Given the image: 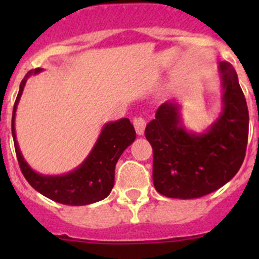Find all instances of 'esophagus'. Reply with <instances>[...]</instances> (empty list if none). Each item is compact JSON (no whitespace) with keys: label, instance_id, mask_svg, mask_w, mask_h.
Listing matches in <instances>:
<instances>
[{"label":"esophagus","instance_id":"1","mask_svg":"<svg viewBox=\"0 0 259 259\" xmlns=\"http://www.w3.org/2000/svg\"><path fill=\"white\" fill-rule=\"evenodd\" d=\"M133 124H134L135 132H137L138 135H143V134H144L146 122H145V120L143 119L142 116H135L134 120H133Z\"/></svg>","mask_w":259,"mask_h":259}]
</instances>
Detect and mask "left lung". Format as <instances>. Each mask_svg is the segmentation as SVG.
I'll use <instances>...</instances> for the list:
<instances>
[{"instance_id":"obj_1","label":"left lung","mask_w":259,"mask_h":259,"mask_svg":"<svg viewBox=\"0 0 259 259\" xmlns=\"http://www.w3.org/2000/svg\"><path fill=\"white\" fill-rule=\"evenodd\" d=\"M223 111L203 134L185 130L177 103H164L145 127L153 148V183L168 198L192 199L223 187L241 168L248 142V115L238 76L229 62L219 64Z\"/></svg>"}]
</instances>
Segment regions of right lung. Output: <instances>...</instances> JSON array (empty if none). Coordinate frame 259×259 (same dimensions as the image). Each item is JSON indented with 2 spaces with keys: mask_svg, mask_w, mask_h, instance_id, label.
I'll return each mask as SVG.
<instances>
[{
  "mask_svg": "<svg viewBox=\"0 0 259 259\" xmlns=\"http://www.w3.org/2000/svg\"><path fill=\"white\" fill-rule=\"evenodd\" d=\"M41 69L30 70L20 83L12 113V137L21 171L33 189L54 202L66 205H86L103 200L110 194L114 187L115 165L122 151L137 138L134 126L129 119L108 122L101 130L98 142L88 158L75 170L64 176H42L30 168L18 148L15 132V115L23 88L31 75L41 72Z\"/></svg>",
  "mask_w": 259,
  "mask_h": 259,
  "instance_id": "1",
  "label": "right lung"
}]
</instances>
